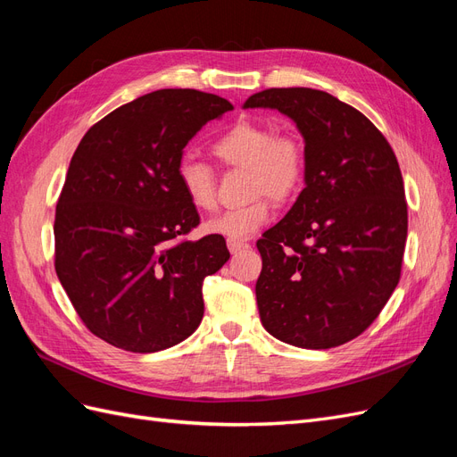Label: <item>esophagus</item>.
Here are the masks:
<instances>
[{
  "label": "esophagus",
  "instance_id": "esophagus-1",
  "mask_svg": "<svg viewBox=\"0 0 457 457\" xmlns=\"http://www.w3.org/2000/svg\"><path fill=\"white\" fill-rule=\"evenodd\" d=\"M227 245H228V252L230 253H238V252H242V250H245V247H247L245 242H237V240H228Z\"/></svg>",
  "mask_w": 457,
  "mask_h": 457
}]
</instances>
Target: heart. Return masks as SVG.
I'll return each mask as SVG.
<instances>
[{
  "mask_svg": "<svg viewBox=\"0 0 457 457\" xmlns=\"http://www.w3.org/2000/svg\"><path fill=\"white\" fill-rule=\"evenodd\" d=\"M215 156L230 168L247 170V205L220 213L205 223V230L227 240L244 242L269 223L272 215L265 196L284 202L301 188L307 171V154L301 139L292 133L274 135L267 126L238 121L213 145ZM177 181L185 198L200 212L217 204L213 168L204 160L185 156L177 165Z\"/></svg>",
  "mask_w": 457,
  "mask_h": 457,
  "instance_id": "1",
  "label": "heart"
}]
</instances>
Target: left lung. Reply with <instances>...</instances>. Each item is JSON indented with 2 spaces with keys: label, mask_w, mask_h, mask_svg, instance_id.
Returning a JSON list of instances; mask_svg holds the SVG:
<instances>
[{
  "label": "left lung",
  "mask_w": 457,
  "mask_h": 457,
  "mask_svg": "<svg viewBox=\"0 0 457 457\" xmlns=\"http://www.w3.org/2000/svg\"><path fill=\"white\" fill-rule=\"evenodd\" d=\"M244 108L287 116L305 143V188L257 242L261 324L301 349H331L376 320L400 280L404 181L391 145L356 108L309 87L252 95Z\"/></svg>",
  "instance_id": "1"
}]
</instances>
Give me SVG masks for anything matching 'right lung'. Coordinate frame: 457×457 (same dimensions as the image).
Returning <instances> with one entry per match:
<instances>
[{
  "label": "right lung",
  "mask_w": 457,
  "mask_h": 457,
  "mask_svg": "<svg viewBox=\"0 0 457 457\" xmlns=\"http://www.w3.org/2000/svg\"><path fill=\"white\" fill-rule=\"evenodd\" d=\"M232 104L158 89L84 135L54 213V270L91 334L131 353L185 341L204 316L202 284L230 253L223 237L181 240L200 223L177 181L183 148Z\"/></svg>",
  "instance_id": "add662e5"
}]
</instances>
